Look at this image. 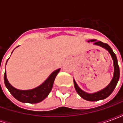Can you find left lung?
I'll list each match as a JSON object with an SVG mask.
<instances>
[{
	"instance_id": "8db88e82",
	"label": "left lung",
	"mask_w": 123,
	"mask_h": 123,
	"mask_svg": "<svg viewBox=\"0 0 123 123\" xmlns=\"http://www.w3.org/2000/svg\"><path fill=\"white\" fill-rule=\"evenodd\" d=\"M93 42V45H95L100 46L103 48L105 49L106 50H107L108 52L111 55L112 59L113 60V66H114V74L113 79L111 80V82L109 83L107 87L99 91L98 92L93 93H89L85 92L84 91L81 90L78 86L77 85L76 82H75L74 79V88L76 89V91L77 93L80 95L81 98L84 99L86 100L90 101H96L101 100V99H104L107 98L108 96L111 95V93L113 92L114 89L116 87L117 82L119 80V76H120V70H119V67L118 64V62H117V59L115 55V54L114 53V52L111 48V47L107 43H104L101 41H97L95 39H91V40L88 41V42Z\"/></svg>"
}]
</instances>
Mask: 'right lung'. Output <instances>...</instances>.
I'll return each mask as SVG.
<instances>
[{"mask_svg": "<svg viewBox=\"0 0 123 123\" xmlns=\"http://www.w3.org/2000/svg\"><path fill=\"white\" fill-rule=\"evenodd\" d=\"M60 70L61 69L59 68L52 72L51 75L47 78V79L39 86L32 90H18L16 88H14L7 80L6 73V70H5L4 75V84L10 93L17 100L20 101L23 103H39V102L42 101L43 99H45L48 96L49 93L51 92L55 79L56 78V75L58 74V73L60 71Z\"/></svg>", "mask_w": 123, "mask_h": 123, "instance_id": "obj_1", "label": "right lung"}]
</instances>
